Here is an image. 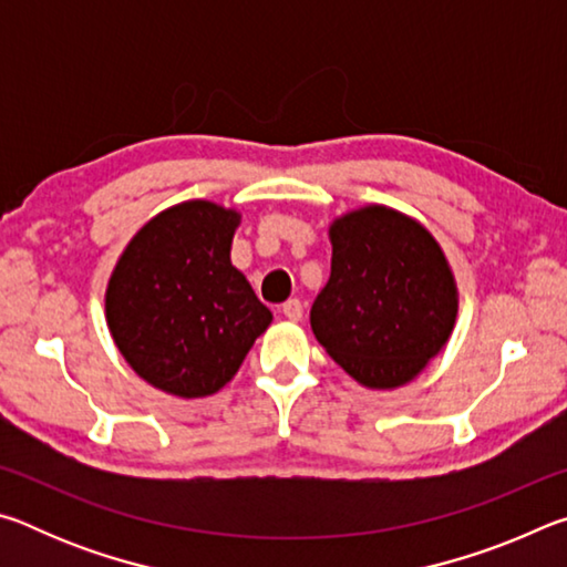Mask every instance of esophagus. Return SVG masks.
I'll return each mask as SVG.
<instances>
[{"mask_svg": "<svg viewBox=\"0 0 567 567\" xmlns=\"http://www.w3.org/2000/svg\"><path fill=\"white\" fill-rule=\"evenodd\" d=\"M282 315H285L287 320L300 322V320H302V302L297 300V297H292V300H287V302L282 305Z\"/></svg>", "mask_w": 567, "mask_h": 567, "instance_id": "34e87169", "label": "esophagus"}]
</instances>
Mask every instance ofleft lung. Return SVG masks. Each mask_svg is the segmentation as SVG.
<instances>
[{
  "label": "left lung",
  "mask_w": 567,
  "mask_h": 567,
  "mask_svg": "<svg viewBox=\"0 0 567 567\" xmlns=\"http://www.w3.org/2000/svg\"><path fill=\"white\" fill-rule=\"evenodd\" d=\"M330 243V280L310 310L315 338L360 385H405L455 324L443 249L415 219L382 205L334 219Z\"/></svg>",
  "instance_id": "8db88e82"
}]
</instances>
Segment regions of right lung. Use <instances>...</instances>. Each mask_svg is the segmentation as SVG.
I'll use <instances>...</instances> for the list:
<instances>
[{
	"instance_id": "add662e5",
	"label": "right lung",
	"mask_w": 567,
	"mask_h": 567,
	"mask_svg": "<svg viewBox=\"0 0 567 567\" xmlns=\"http://www.w3.org/2000/svg\"><path fill=\"white\" fill-rule=\"evenodd\" d=\"M235 209L192 199L132 237L110 277L104 307L122 358L177 398L213 395L272 322L229 262Z\"/></svg>"
}]
</instances>
